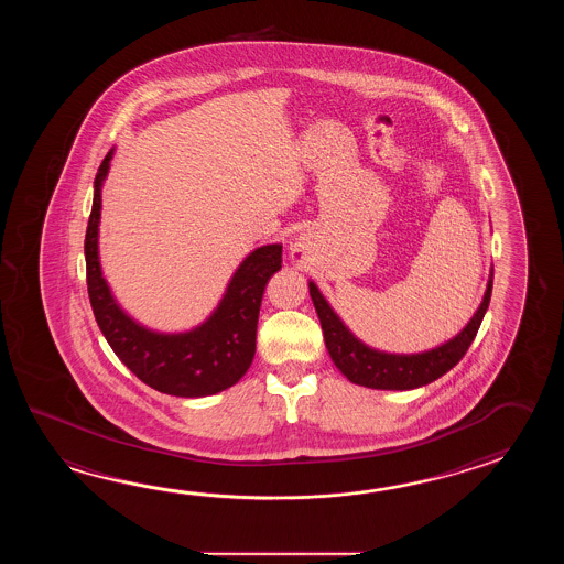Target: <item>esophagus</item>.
<instances>
[{
    "instance_id": "esophagus-1",
    "label": "esophagus",
    "mask_w": 564,
    "mask_h": 564,
    "mask_svg": "<svg viewBox=\"0 0 564 564\" xmlns=\"http://www.w3.org/2000/svg\"><path fill=\"white\" fill-rule=\"evenodd\" d=\"M304 258H306V248H304L302 243H294V248H292V260H294L296 264H302Z\"/></svg>"
}]
</instances>
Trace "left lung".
<instances>
[{"label":"left lung","mask_w":564,"mask_h":564,"mask_svg":"<svg viewBox=\"0 0 564 564\" xmlns=\"http://www.w3.org/2000/svg\"><path fill=\"white\" fill-rule=\"evenodd\" d=\"M491 282H494V268L490 270L488 286L478 311L474 312L469 321L454 338L444 345L413 352V355H395L384 352L365 345L357 336L348 330L347 324L333 311L328 300L321 294L314 282H308L311 299L323 326L324 345L328 355L336 365V369L347 377L350 383L369 387V389H383V391H409L423 384H430L442 375L454 369L462 357L466 355L471 340L476 338L484 314L490 306Z\"/></svg>","instance_id":"obj_1"}]
</instances>
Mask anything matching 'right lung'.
Instances as JSON below:
<instances>
[{
	"label": "right lung",
	"mask_w": 564,
	"mask_h": 564,
	"mask_svg": "<svg viewBox=\"0 0 564 564\" xmlns=\"http://www.w3.org/2000/svg\"><path fill=\"white\" fill-rule=\"evenodd\" d=\"M115 149L102 159L95 180L86 228V284L100 333L129 369L155 391L207 397L238 383L252 365L258 314L265 284L282 268V243L256 248L229 280L224 299L204 323L185 333H156L132 321L112 296L98 258L102 183Z\"/></svg>",
	"instance_id": "1"
}]
</instances>
